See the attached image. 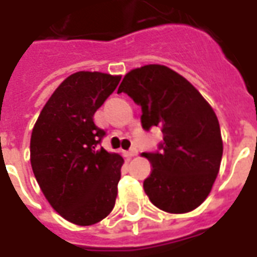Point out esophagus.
Listing matches in <instances>:
<instances>
[{
    "label": "esophagus",
    "mask_w": 257,
    "mask_h": 257,
    "mask_svg": "<svg viewBox=\"0 0 257 257\" xmlns=\"http://www.w3.org/2000/svg\"><path fill=\"white\" fill-rule=\"evenodd\" d=\"M136 154H138V149H136V147H132L131 150L125 153V156L128 157V158H132V157H135Z\"/></svg>",
    "instance_id": "obj_1"
}]
</instances>
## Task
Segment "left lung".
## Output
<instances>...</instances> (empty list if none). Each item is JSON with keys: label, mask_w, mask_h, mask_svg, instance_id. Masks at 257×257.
<instances>
[{"label": "left lung", "mask_w": 257, "mask_h": 257, "mask_svg": "<svg viewBox=\"0 0 257 257\" xmlns=\"http://www.w3.org/2000/svg\"><path fill=\"white\" fill-rule=\"evenodd\" d=\"M142 107V126L161 128L158 150L143 153L153 165L143 187L157 208L186 213L202 204L219 173L223 142L215 111L187 79L161 64L135 68L118 93Z\"/></svg>", "instance_id": "1"}]
</instances>
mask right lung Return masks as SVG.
<instances>
[{"label":"right lung","mask_w":257,"mask_h":257,"mask_svg":"<svg viewBox=\"0 0 257 257\" xmlns=\"http://www.w3.org/2000/svg\"><path fill=\"white\" fill-rule=\"evenodd\" d=\"M119 79L97 71L71 74L49 97L31 134V168L42 193L78 226L100 221L115 205L123 160L100 147L106 132L93 115Z\"/></svg>","instance_id":"add662e5"}]
</instances>
